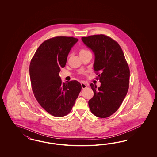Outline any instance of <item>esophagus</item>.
<instances>
[{"mask_svg": "<svg viewBox=\"0 0 157 157\" xmlns=\"http://www.w3.org/2000/svg\"><path fill=\"white\" fill-rule=\"evenodd\" d=\"M81 83V86H82V89H86V88L87 87V85H86V83L85 82H82Z\"/></svg>", "mask_w": 157, "mask_h": 157, "instance_id": "obj_1", "label": "esophagus"}]
</instances>
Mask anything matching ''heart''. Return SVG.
<instances>
[{"instance_id": "heart-1", "label": "heart", "mask_w": 157, "mask_h": 157, "mask_svg": "<svg viewBox=\"0 0 157 157\" xmlns=\"http://www.w3.org/2000/svg\"><path fill=\"white\" fill-rule=\"evenodd\" d=\"M86 51H86L85 49H81L80 50V51H79V54H81V53H82L85 52Z\"/></svg>"}]
</instances>
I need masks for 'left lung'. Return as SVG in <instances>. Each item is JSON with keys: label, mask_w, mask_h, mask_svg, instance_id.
<instances>
[{"label": "left lung", "mask_w": 157, "mask_h": 157, "mask_svg": "<svg viewBox=\"0 0 157 157\" xmlns=\"http://www.w3.org/2000/svg\"><path fill=\"white\" fill-rule=\"evenodd\" d=\"M95 56L94 70L101 86L91 83L93 97L89 101L91 112L100 118L116 112L127 95L129 83V68L122 49L112 38L104 34L82 37Z\"/></svg>", "instance_id": "obj_1"}]
</instances>
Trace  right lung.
Returning <instances> with one entry per match:
<instances>
[{
  "instance_id": "add662e5",
  "label": "right lung",
  "mask_w": 157,
  "mask_h": 157,
  "mask_svg": "<svg viewBox=\"0 0 157 157\" xmlns=\"http://www.w3.org/2000/svg\"><path fill=\"white\" fill-rule=\"evenodd\" d=\"M73 37H55L44 41L32 59L29 73L32 90L39 104L56 117L68 114L82 89L77 81L62 83L60 68L66 66L71 48L77 43Z\"/></svg>"
}]
</instances>
